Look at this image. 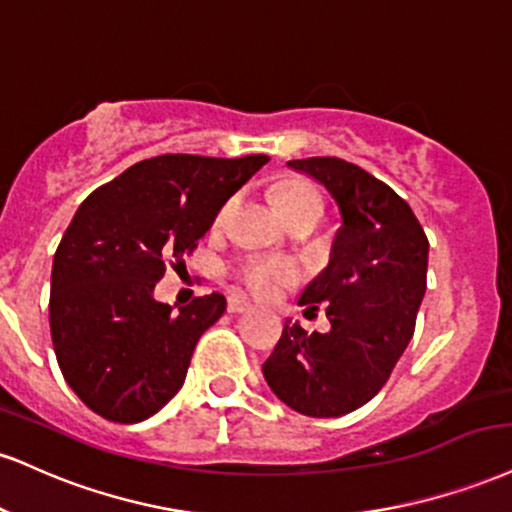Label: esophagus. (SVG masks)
Here are the masks:
<instances>
[{"label": "esophagus", "instance_id": "esophagus-1", "mask_svg": "<svg viewBox=\"0 0 512 512\" xmlns=\"http://www.w3.org/2000/svg\"><path fill=\"white\" fill-rule=\"evenodd\" d=\"M226 310H229L231 315H240V312H250L252 305L250 300L243 298V295H229V300H226Z\"/></svg>", "mask_w": 512, "mask_h": 512}]
</instances>
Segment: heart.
<instances>
[{"instance_id":"b5f03b06","label":"heart","mask_w":512,"mask_h":512,"mask_svg":"<svg viewBox=\"0 0 512 512\" xmlns=\"http://www.w3.org/2000/svg\"><path fill=\"white\" fill-rule=\"evenodd\" d=\"M233 200H226L217 212V224L226 219ZM276 205H279L281 214L286 221L298 217L305 212H322V195L317 193L312 186L305 183H291V186H283L276 195ZM233 276L243 283L245 288L257 295H269L274 293V288L279 283L288 281L293 276V267L283 260H274V257H262V255H248L243 257L233 269Z\"/></svg>"}]
</instances>
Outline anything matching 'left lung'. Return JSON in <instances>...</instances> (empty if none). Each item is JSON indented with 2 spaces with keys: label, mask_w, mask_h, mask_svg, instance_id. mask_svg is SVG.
<instances>
[{
  "label": "left lung",
  "mask_w": 512,
  "mask_h": 512,
  "mask_svg": "<svg viewBox=\"0 0 512 512\" xmlns=\"http://www.w3.org/2000/svg\"><path fill=\"white\" fill-rule=\"evenodd\" d=\"M324 183L343 217L331 262L300 305H326L329 334L286 319L264 379L288 408L341 417L369 403L389 381L415 334L427 291L429 240L408 202L384 181L338 157L288 162Z\"/></svg>",
  "instance_id": "obj_1"
}]
</instances>
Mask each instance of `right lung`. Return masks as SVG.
<instances>
[{"instance_id": "obj_1", "label": "right lung", "mask_w": 512, "mask_h": 512, "mask_svg": "<svg viewBox=\"0 0 512 512\" xmlns=\"http://www.w3.org/2000/svg\"><path fill=\"white\" fill-rule=\"evenodd\" d=\"M267 162L159 155L78 207L54 252L49 329L64 379L104 420L143 422L183 386L195 343L224 315L226 300L212 293L171 312L152 291Z\"/></svg>"}]
</instances>
